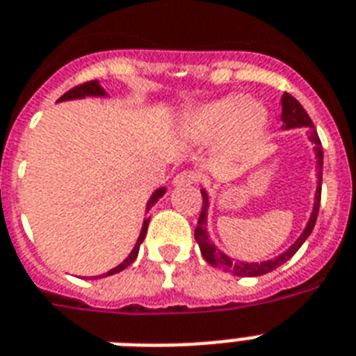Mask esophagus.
<instances>
[{
	"label": "esophagus",
	"instance_id": "obj_1",
	"mask_svg": "<svg viewBox=\"0 0 356 356\" xmlns=\"http://www.w3.org/2000/svg\"><path fill=\"white\" fill-rule=\"evenodd\" d=\"M198 181V175L193 171H181L175 176V185H193Z\"/></svg>",
	"mask_w": 356,
	"mask_h": 356
}]
</instances>
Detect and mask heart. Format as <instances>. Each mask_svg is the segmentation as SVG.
I'll use <instances>...</instances> for the list:
<instances>
[{
  "mask_svg": "<svg viewBox=\"0 0 356 356\" xmlns=\"http://www.w3.org/2000/svg\"><path fill=\"white\" fill-rule=\"evenodd\" d=\"M266 123L267 111L262 105L245 104L242 96H229L191 111L184 129L191 138L198 140H209L224 131V147L236 151L254 142Z\"/></svg>",
  "mask_w": 356,
  "mask_h": 356,
  "instance_id": "1",
  "label": "heart"
}]
</instances>
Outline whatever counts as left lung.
I'll return each mask as SVG.
<instances>
[{
	"mask_svg": "<svg viewBox=\"0 0 356 356\" xmlns=\"http://www.w3.org/2000/svg\"><path fill=\"white\" fill-rule=\"evenodd\" d=\"M282 122H284V127H307L309 131L311 142L315 143L316 151V176H318V187H316V196H315V207H313V214H311L309 224L305 227V231L302 233V236L296 240L289 249H287L284 254L277 257L275 260H267V262L260 264H245V262H234L233 258H229L227 254H224L222 251L214 248V243L211 242L209 236H207V231H205V225H207V207H209V200L207 195L202 191V211H200L198 224L195 229V238L200 245V251H202V257L205 258V262L211 264L213 267H218L222 271L233 273L236 277H262L267 273L275 271L277 267H280L282 264H286L293 254H295L298 249L302 248V243L307 240V236L311 234L313 227L316 224V218H318V207H320V196H322V169H324V152H322V142H320L318 132H316L315 125L311 122L309 114L305 113V108L302 107L300 102L296 98H293L289 92H284L282 96Z\"/></svg>",
	"mask_w": 356,
	"mask_h": 356,
	"instance_id": "1",
	"label": "left lung"
}]
</instances>
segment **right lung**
<instances>
[{
  "mask_svg": "<svg viewBox=\"0 0 356 356\" xmlns=\"http://www.w3.org/2000/svg\"><path fill=\"white\" fill-rule=\"evenodd\" d=\"M104 94H105L104 89L99 87L98 81H94V79H90V81L79 83V85H76V87H72V89H70V90H67V92L63 94V96H61V98H60V102H63V99L83 98V96H104ZM163 193H165V189H163V187H161V189H158L156 193H154V195L151 196V200H149V204H147V209H151L152 205L156 204L158 198H160V196L163 195ZM149 220H151V216H145V220H143L142 233H140V238H138L136 245H134V249H132V251H131V254H129V257L125 258V260H123V262L120 264V266H116V267H114V269H111V271H108V273H105L107 277H111V275H116V273L123 271L125 267H129L132 262H134V260H136L138 251H140V243L143 242V238H145V234H147V225H149ZM105 275H102V277H105ZM102 277H99V278H102Z\"/></svg>",
  "mask_w": 356,
  "mask_h": 356,
  "instance_id": "right-lung-1",
  "label": "right lung"
}]
</instances>
